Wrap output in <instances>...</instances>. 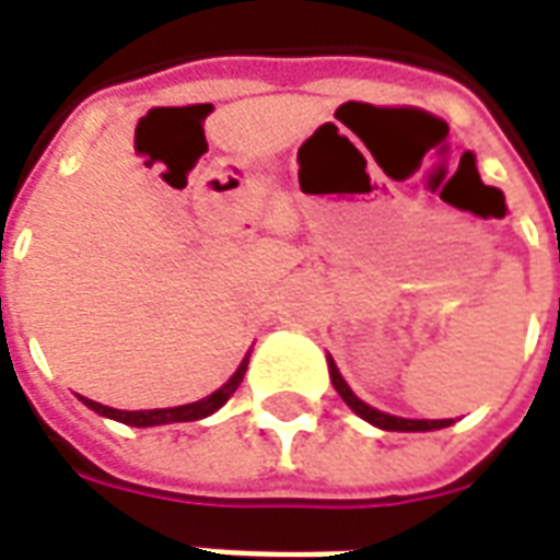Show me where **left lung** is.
Wrapping results in <instances>:
<instances>
[{"label": "left lung", "instance_id": "8db88e82", "mask_svg": "<svg viewBox=\"0 0 560 560\" xmlns=\"http://www.w3.org/2000/svg\"><path fill=\"white\" fill-rule=\"evenodd\" d=\"M329 381H332V387L339 393L341 399L351 405L353 411L360 413L365 422H372L377 429H387V432H432V429H446L453 420H405V417H393V413L375 411V408H369L365 401H360L351 393V387L345 384V377L339 375V369L332 363V357H329Z\"/></svg>", "mask_w": 560, "mask_h": 560}]
</instances>
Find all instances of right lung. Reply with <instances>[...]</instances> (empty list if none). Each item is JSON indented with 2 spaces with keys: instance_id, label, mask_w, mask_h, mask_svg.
<instances>
[{
  "instance_id": "add662e5",
  "label": "right lung",
  "mask_w": 560,
  "mask_h": 560,
  "mask_svg": "<svg viewBox=\"0 0 560 560\" xmlns=\"http://www.w3.org/2000/svg\"><path fill=\"white\" fill-rule=\"evenodd\" d=\"M245 369H248V357L240 363V369L233 372V377L224 387L215 389L207 399L191 401V405H179V408H159V411H116V408H107V405H98V401L83 399V396H80V401H83L86 408H92L95 413H102V417L126 422V425H140V429H147V425H164V422H195L209 417V413H215L224 401L231 399L233 393H236V387L243 384Z\"/></svg>"
}]
</instances>
